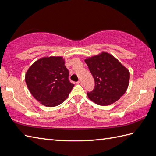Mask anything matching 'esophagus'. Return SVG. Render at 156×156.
<instances>
[{
	"label": "esophagus",
	"mask_w": 156,
	"mask_h": 156,
	"mask_svg": "<svg viewBox=\"0 0 156 156\" xmlns=\"http://www.w3.org/2000/svg\"><path fill=\"white\" fill-rule=\"evenodd\" d=\"M77 83H78V84L82 85V81H81V80H79V81H77Z\"/></svg>",
	"instance_id": "34e87169"
}]
</instances>
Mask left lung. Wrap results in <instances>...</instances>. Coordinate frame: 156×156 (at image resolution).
Returning <instances> with one entry per match:
<instances>
[{
  "label": "left lung",
  "instance_id": "obj_1",
  "mask_svg": "<svg viewBox=\"0 0 156 156\" xmlns=\"http://www.w3.org/2000/svg\"><path fill=\"white\" fill-rule=\"evenodd\" d=\"M94 79V89L87 96L96 104L106 106L114 103L126 92L130 73L119 61L108 53L85 60Z\"/></svg>",
  "mask_w": 156,
  "mask_h": 156
}]
</instances>
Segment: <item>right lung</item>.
Returning <instances> with one entry per match:
<instances>
[{
  "instance_id": "1",
  "label": "right lung",
  "mask_w": 156,
  "mask_h": 156,
  "mask_svg": "<svg viewBox=\"0 0 156 156\" xmlns=\"http://www.w3.org/2000/svg\"><path fill=\"white\" fill-rule=\"evenodd\" d=\"M25 81L32 96L48 107H56L69 96L74 85L62 57L38 59L30 67Z\"/></svg>"
}]
</instances>
